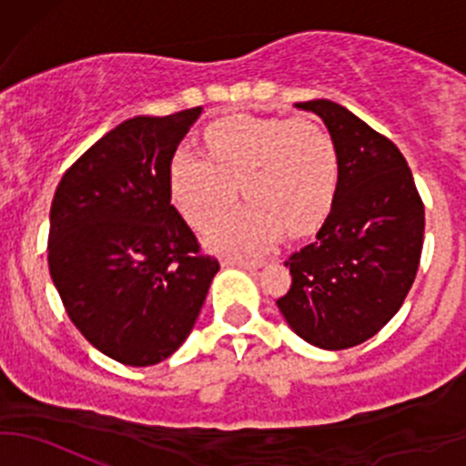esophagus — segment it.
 <instances>
[{
    "mask_svg": "<svg viewBox=\"0 0 466 466\" xmlns=\"http://www.w3.org/2000/svg\"><path fill=\"white\" fill-rule=\"evenodd\" d=\"M225 268H243V270H257V268H261V261H250V259H241V257H223L220 259Z\"/></svg>",
    "mask_w": 466,
    "mask_h": 466,
    "instance_id": "1",
    "label": "esophagus"
}]
</instances>
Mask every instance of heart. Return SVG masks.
<instances>
[{"label":"heart","mask_w":466,"mask_h":466,"mask_svg":"<svg viewBox=\"0 0 466 466\" xmlns=\"http://www.w3.org/2000/svg\"><path fill=\"white\" fill-rule=\"evenodd\" d=\"M207 155L177 148L168 167L171 198L194 228L220 218L238 196L250 203L209 232L220 250L257 252L284 228H320L336 198L340 162L331 135L311 119L225 116L205 128Z\"/></svg>","instance_id":"obj_1"}]
</instances>
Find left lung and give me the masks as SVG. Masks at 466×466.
I'll return each mask as SVG.
<instances>
[{"label": "left lung", "mask_w": 466, "mask_h": 466, "mask_svg": "<svg viewBox=\"0 0 466 466\" xmlns=\"http://www.w3.org/2000/svg\"><path fill=\"white\" fill-rule=\"evenodd\" d=\"M329 128L340 162L331 214L313 243L293 252L289 293L277 299L299 338L347 350L401 309L424 246V203L401 150L347 107L298 103Z\"/></svg>", "instance_id": "1"}]
</instances>
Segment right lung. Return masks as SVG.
Segmentation results:
<instances>
[{
  "label": "right lung",
  "instance_id": "obj_1",
  "mask_svg": "<svg viewBox=\"0 0 466 466\" xmlns=\"http://www.w3.org/2000/svg\"><path fill=\"white\" fill-rule=\"evenodd\" d=\"M203 107L135 116L65 171L49 272L74 327L116 363L146 368L185 342L218 259L171 205L168 167Z\"/></svg>",
  "mask_w": 466,
  "mask_h": 466
}]
</instances>
